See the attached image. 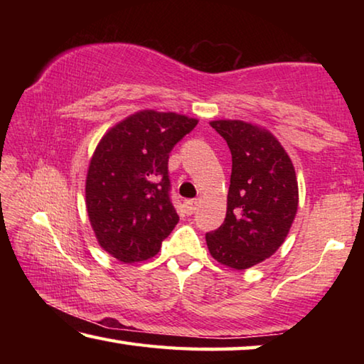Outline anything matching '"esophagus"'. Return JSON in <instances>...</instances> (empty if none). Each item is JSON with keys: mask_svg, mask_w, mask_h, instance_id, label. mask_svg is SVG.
Instances as JSON below:
<instances>
[{"mask_svg": "<svg viewBox=\"0 0 364 364\" xmlns=\"http://www.w3.org/2000/svg\"><path fill=\"white\" fill-rule=\"evenodd\" d=\"M202 204L200 199H191V200H186L184 202V212H186L188 215H193L196 213V210H199V207Z\"/></svg>", "mask_w": 364, "mask_h": 364, "instance_id": "34e87169", "label": "esophagus"}]
</instances>
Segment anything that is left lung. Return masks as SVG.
Listing matches in <instances>:
<instances>
[{
    "mask_svg": "<svg viewBox=\"0 0 364 364\" xmlns=\"http://www.w3.org/2000/svg\"><path fill=\"white\" fill-rule=\"evenodd\" d=\"M232 156L226 218L207 232L210 255L234 269L262 263L286 241L299 207L292 160L274 134L242 120H212Z\"/></svg>",
    "mask_w": 364,
    "mask_h": 364,
    "instance_id": "8db88e82",
    "label": "left lung"
}]
</instances>
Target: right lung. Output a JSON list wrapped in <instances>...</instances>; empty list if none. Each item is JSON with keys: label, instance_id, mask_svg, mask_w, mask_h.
<instances>
[{"label": "right lung", "instance_id": "right-lung-1", "mask_svg": "<svg viewBox=\"0 0 364 364\" xmlns=\"http://www.w3.org/2000/svg\"><path fill=\"white\" fill-rule=\"evenodd\" d=\"M197 122L146 109L115 123L97 143L86 171V212L110 257L149 260L173 231L180 217L168 194V154Z\"/></svg>", "mask_w": 364, "mask_h": 364}]
</instances>
